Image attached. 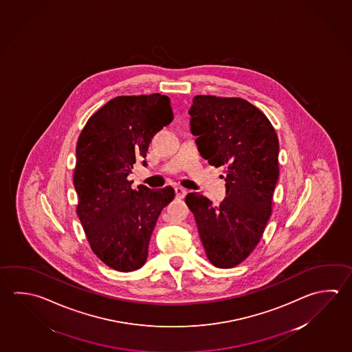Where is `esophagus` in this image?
Listing matches in <instances>:
<instances>
[{
	"label": "esophagus",
	"instance_id": "34e87169",
	"mask_svg": "<svg viewBox=\"0 0 352 352\" xmlns=\"http://www.w3.org/2000/svg\"><path fill=\"white\" fill-rule=\"evenodd\" d=\"M175 193H176V199H185L187 191H186L185 188H182V187H176L175 188Z\"/></svg>",
	"mask_w": 352,
	"mask_h": 352
}]
</instances>
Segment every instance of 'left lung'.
<instances>
[{"label": "left lung", "mask_w": 352, "mask_h": 352, "mask_svg": "<svg viewBox=\"0 0 352 352\" xmlns=\"http://www.w3.org/2000/svg\"><path fill=\"white\" fill-rule=\"evenodd\" d=\"M201 156L226 166V199L213 205L199 192L186 196L206 256L233 268L259 243L272 214L279 177V141L268 118L241 98L197 96L188 111Z\"/></svg>", "instance_id": "8db88e82"}]
</instances>
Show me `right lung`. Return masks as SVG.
<instances>
[{"mask_svg": "<svg viewBox=\"0 0 352 352\" xmlns=\"http://www.w3.org/2000/svg\"><path fill=\"white\" fill-rule=\"evenodd\" d=\"M173 119L168 96H116L79 135L73 176L78 217L91 250L118 272L145 264L156 221L175 197L170 186L133 190L128 179L135 162L146 157L153 135Z\"/></svg>", "mask_w": 352, "mask_h": 352, "instance_id": "obj_1", "label": "right lung"}]
</instances>
